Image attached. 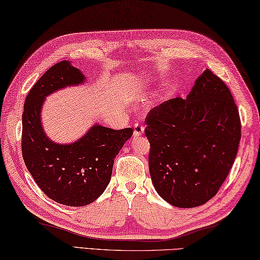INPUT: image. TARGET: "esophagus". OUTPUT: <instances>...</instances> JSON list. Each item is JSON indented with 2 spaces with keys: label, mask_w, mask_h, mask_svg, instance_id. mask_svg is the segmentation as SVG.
Returning a JSON list of instances; mask_svg holds the SVG:
<instances>
[{
  "label": "esophagus",
  "mask_w": 260,
  "mask_h": 260,
  "mask_svg": "<svg viewBox=\"0 0 260 260\" xmlns=\"http://www.w3.org/2000/svg\"><path fill=\"white\" fill-rule=\"evenodd\" d=\"M144 130H145V126L143 124L138 123V122L135 123V125H134V135H135V137H139V136L143 135Z\"/></svg>",
  "instance_id": "esophagus-1"
}]
</instances>
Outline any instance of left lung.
<instances>
[{"label": "left lung", "mask_w": 260, "mask_h": 260, "mask_svg": "<svg viewBox=\"0 0 260 260\" xmlns=\"http://www.w3.org/2000/svg\"><path fill=\"white\" fill-rule=\"evenodd\" d=\"M149 172L161 198L180 208L212 199L237 157L241 122L231 91L206 69L187 99L163 102L146 116Z\"/></svg>", "instance_id": "8db88e82"}]
</instances>
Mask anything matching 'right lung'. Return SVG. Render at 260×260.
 <instances>
[{"label": "right lung", "instance_id": "1", "mask_svg": "<svg viewBox=\"0 0 260 260\" xmlns=\"http://www.w3.org/2000/svg\"><path fill=\"white\" fill-rule=\"evenodd\" d=\"M84 81L85 76L69 61L56 63L28 92L22 113L24 164L48 198L72 207L91 204L104 192L115 156L134 134L131 128L113 130L95 124L73 144L61 145L48 139L41 121L45 97Z\"/></svg>", "mask_w": 260, "mask_h": 260}]
</instances>
